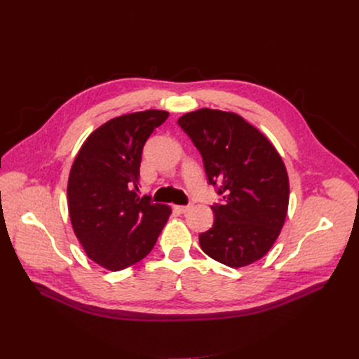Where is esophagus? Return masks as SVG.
Segmentation results:
<instances>
[{"label": "esophagus", "mask_w": 359, "mask_h": 359, "mask_svg": "<svg viewBox=\"0 0 359 359\" xmlns=\"http://www.w3.org/2000/svg\"><path fill=\"white\" fill-rule=\"evenodd\" d=\"M191 209V204H187V206H175V210L180 213H187Z\"/></svg>", "instance_id": "1"}]
</instances>
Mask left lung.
<instances>
[{
  "instance_id": "8db88e82",
  "label": "left lung",
  "mask_w": 359,
  "mask_h": 359,
  "mask_svg": "<svg viewBox=\"0 0 359 359\" xmlns=\"http://www.w3.org/2000/svg\"><path fill=\"white\" fill-rule=\"evenodd\" d=\"M203 158L209 184L224 201L213 204V226L201 250L229 267L260 260L285 224L289 180L285 163L257 128L233 112L203 108L178 119Z\"/></svg>"
}]
</instances>
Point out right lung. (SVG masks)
Wrapping results in <instances>:
<instances>
[{
  "label": "right lung",
  "mask_w": 359,
  "mask_h": 359,
  "mask_svg": "<svg viewBox=\"0 0 359 359\" xmlns=\"http://www.w3.org/2000/svg\"><path fill=\"white\" fill-rule=\"evenodd\" d=\"M168 115L149 109L109 119L83 143L72 166L67 198L74 233L88 257L108 270L143 260L172 213L139 194L143 146Z\"/></svg>",
  "instance_id": "add662e5"
}]
</instances>
